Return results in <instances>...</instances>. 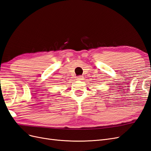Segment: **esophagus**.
<instances>
[{
  "label": "esophagus",
  "instance_id": "obj_1",
  "mask_svg": "<svg viewBox=\"0 0 151 151\" xmlns=\"http://www.w3.org/2000/svg\"><path fill=\"white\" fill-rule=\"evenodd\" d=\"M77 80H81V81H83L84 79V77L83 76H79L77 77Z\"/></svg>",
  "mask_w": 151,
  "mask_h": 151
}]
</instances>
